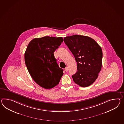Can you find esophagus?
Instances as JSON below:
<instances>
[{
    "label": "esophagus",
    "instance_id": "34e87169",
    "mask_svg": "<svg viewBox=\"0 0 124 124\" xmlns=\"http://www.w3.org/2000/svg\"><path fill=\"white\" fill-rule=\"evenodd\" d=\"M68 70H69V68H68V67H66V68H65V71L66 72H68Z\"/></svg>",
    "mask_w": 124,
    "mask_h": 124
}]
</instances>
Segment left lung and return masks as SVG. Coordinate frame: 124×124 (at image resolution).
<instances>
[{
  "label": "left lung",
  "instance_id": "8db88e82",
  "mask_svg": "<svg viewBox=\"0 0 124 124\" xmlns=\"http://www.w3.org/2000/svg\"><path fill=\"white\" fill-rule=\"evenodd\" d=\"M63 40L77 62L78 71L72 76L73 81L83 87L90 86L101 70L102 49L94 40L86 36L76 34L66 37Z\"/></svg>",
  "mask_w": 124,
  "mask_h": 124
}]
</instances>
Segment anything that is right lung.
Returning <instances> with one entry per match:
<instances>
[{
	"mask_svg": "<svg viewBox=\"0 0 124 124\" xmlns=\"http://www.w3.org/2000/svg\"><path fill=\"white\" fill-rule=\"evenodd\" d=\"M63 42L62 37L46 36L32 40L24 53L28 70L34 82L46 89L57 85L63 75L54 52Z\"/></svg>",
	"mask_w": 124,
	"mask_h": 124,
	"instance_id": "add662e5",
	"label": "right lung"
}]
</instances>
